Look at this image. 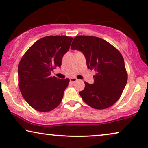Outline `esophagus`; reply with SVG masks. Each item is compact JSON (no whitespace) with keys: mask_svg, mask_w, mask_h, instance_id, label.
Instances as JSON below:
<instances>
[{"mask_svg":"<svg viewBox=\"0 0 148 148\" xmlns=\"http://www.w3.org/2000/svg\"><path fill=\"white\" fill-rule=\"evenodd\" d=\"M69 79H70V82H71V83H75L77 81V79L76 78H70Z\"/></svg>","mask_w":148,"mask_h":148,"instance_id":"34e87169","label":"esophagus"}]
</instances>
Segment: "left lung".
Returning a JSON list of instances; mask_svg holds the SVG:
<instances>
[{
    "label": "left lung",
    "instance_id": "obj_1",
    "mask_svg": "<svg viewBox=\"0 0 148 148\" xmlns=\"http://www.w3.org/2000/svg\"><path fill=\"white\" fill-rule=\"evenodd\" d=\"M71 50L82 52L88 68L96 71L94 82H85L79 92L83 100L95 109H105L117 102L127 82L125 62L120 52L102 38L78 36L73 39Z\"/></svg>",
    "mask_w": 148,
    "mask_h": 148
}]
</instances>
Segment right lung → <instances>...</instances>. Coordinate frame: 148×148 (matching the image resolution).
I'll return each mask as SVG.
<instances>
[{
  "label": "right lung",
  "instance_id": "obj_1",
  "mask_svg": "<svg viewBox=\"0 0 148 148\" xmlns=\"http://www.w3.org/2000/svg\"><path fill=\"white\" fill-rule=\"evenodd\" d=\"M72 40L66 36H46L36 41L20 60V91L27 104L39 112L53 110L61 102L69 79L50 75L54 69L60 67Z\"/></svg>",
  "mask_w": 148,
  "mask_h": 148
}]
</instances>
